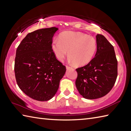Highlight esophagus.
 I'll return each instance as SVG.
<instances>
[{"label":"esophagus","mask_w":131,"mask_h":131,"mask_svg":"<svg viewBox=\"0 0 131 131\" xmlns=\"http://www.w3.org/2000/svg\"><path fill=\"white\" fill-rule=\"evenodd\" d=\"M66 69H67V70H69V69H70L72 68L71 67H70V66H69L68 65H66Z\"/></svg>","instance_id":"34e87169"}]
</instances>
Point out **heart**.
Returning a JSON list of instances; mask_svg holds the SVG:
<instances>
[{"instance_id":"heart-1","label":"heart","mask_w":131,"mask_h":131,"mask_svg":"<svg viewBox=\"0 0 131 131\" xmlns=\"http://www.w3.org/2000/svg\"><path fill=\"white\" fill-rule=\"evenodd\" d=\"M52 48L57 59L62 61L68 55L70 61L77 66L84 65L92 60L97 43L95 38L80 32L66 31L52 41Z\"/></svg>"}]
</instances>
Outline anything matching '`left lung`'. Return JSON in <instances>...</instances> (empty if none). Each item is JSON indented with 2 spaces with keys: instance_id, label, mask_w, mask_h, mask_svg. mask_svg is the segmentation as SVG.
I'll return each mask as SVG.
<instances>
[{
  "instance_id": "left-lung-1",
  "label": "left lung",
  "mask_w": 131,
  "mask_h": 131,
  "mask_svg": "<svg viewBox=\"0 0 131 131\" xmlns=\"http://www.w3.org/2000/svg\"><path fill=\"white\" fill-rule=\"evenodd\" d=\"M97 52L87 65L77 68L75 85L87 99L105 96L113 88L118 75V61L113 46L104 35L97 34Z\"/></svg>"
}]
</instances>
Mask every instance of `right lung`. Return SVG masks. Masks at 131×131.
Here are the masks:
<instances>
[{"label":"right lung","instance_id":"1","mask_svg":"<svg viewBox=\"0 0 131 131\" xmlns=\"http://www.w3.org/2000/svg\"><path fill=\"white\" fill-rule=\"evenodd\" d=\"M55 27L30 32L16 50V80L19 88L34 100L46 101L56 93L65 66L57 60L52 48Z\"/></svg>","mask_w":131,"mask_h":131}]
</instances>
